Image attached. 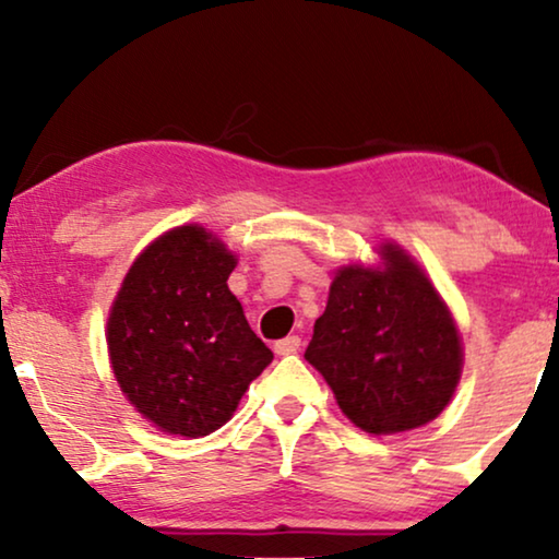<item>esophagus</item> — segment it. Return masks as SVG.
I'll return each instance as SVG.
<instances>
[{
  "label": "esophagus",
  "mask_w": 559,
  "mask_h": 559,
  "mask_svg": "<svg viewBox=\"0 0 559 559\" xmlns=\"http://www.w3.org/2000/svg\"><path fill=\"white\" fill-rule=\"evenodd\" d=\"M300 335H287V338H282V341H277L274 343V354L277 356H289V354H295L297 348H300Z\"/></svg>",
  "instance_id": "1"
}]
</instances>
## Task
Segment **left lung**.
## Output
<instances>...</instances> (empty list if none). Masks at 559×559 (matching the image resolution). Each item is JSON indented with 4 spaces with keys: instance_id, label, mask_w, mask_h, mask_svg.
Segmentation results:
<instances>
[{
    "instance_id": "1",
    "label": "left lung",
    "mask_w": 559,
    "mask_h": 559,
    "mask_svg": "<svg viewBox=\"0 0 559 559\" xmlns=\"http://www.w3.org/2000/svg\"><path fill=\"white\" fill-rule=\"evenodd\" d=\"M377 264L335 270L305 358L323 373L343 415L369 435L432 423L463 373V338L430 274L396 241Z\"/></svg>"
}]
</instances>
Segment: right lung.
<instances>
[{
	"label": "right lung",
	"mask_w": 559,
	"mask_h": 559,
	"mask_svg": "<svg viewBox=\"0 0 559 559\" xmlns=\"http://www.w3.org/2000/svg\"><path fill=\"white\" fill-rule=\"evenodd\" d=\"M239 259L201 224L175 226L129 266L106 348L127 402L165 435L203 438L234 417L272 361L228 289Z\"/></svg>",
	"instance_id": "obj_1"
}]
</instances>
